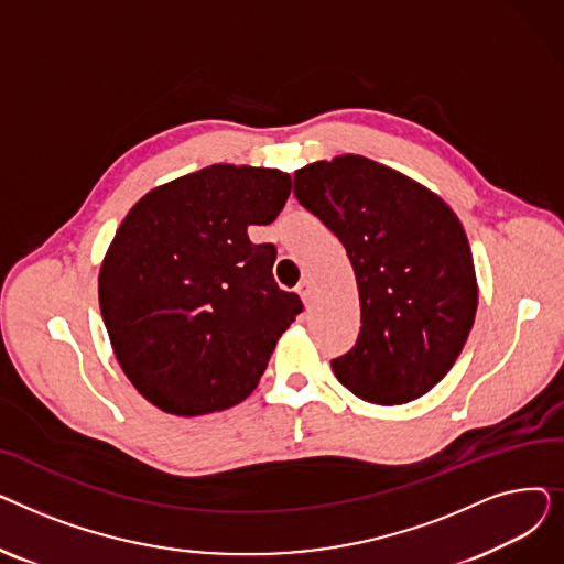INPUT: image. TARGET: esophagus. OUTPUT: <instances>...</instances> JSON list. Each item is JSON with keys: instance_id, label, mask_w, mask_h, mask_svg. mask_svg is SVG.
Instances as JSON below:
<instances>
[{"instance_id": "34e87169", "label": "esophagus", "mask_w": 564, "mask_h": 564, "mask_svg": "<svg viewBox=\"0 0 564 564\" xmlns=\"http://www.w3.org/2000/svg\"><path fill=\"white\" fill-rule=\"evenodd\" d=\"M297 294L300 297L304 300V304H308L311 300H313V283L311 281H300V285H297Z\"/></svg>"}]
</instances>
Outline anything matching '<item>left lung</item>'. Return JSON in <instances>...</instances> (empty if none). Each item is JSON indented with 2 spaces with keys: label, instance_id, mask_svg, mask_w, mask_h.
<instances>
[{
  "label": "left lung",
  "instance_id": "left-lung-1",
  "mask_svg": "<svg viewBox=\"0 0 564 564\" xmlns=\"http://www.w3.org/2000/svg\"><path fill=\"white\" fill-rule=\"evenodd\" d=\"M294 196L343 242L357 276L361 332L332 368L354 395L404 404L462 354L478 308L466 232L451 205L361 155L294 171Z\"/></svg>",
  "mask_w": 564,
  "mask_h": 564
}]
</instances>
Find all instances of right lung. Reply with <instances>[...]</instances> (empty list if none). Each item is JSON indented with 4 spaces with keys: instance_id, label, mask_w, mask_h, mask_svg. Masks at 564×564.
Instances as JSON below:
<instances>
[{
    "instance_id": "right-lung-1",
    "label": "right lung",
    "mask_w": 564,
    "mask_h": 564,
    "mask_svg": "<svg viewBox=\"0 0 564 564\" xmlns=\"http://www.w3.org/2000/svg\"><path fill=\"white\" fill-rule=\"evenodd\" d=\"M279 169L213 164L160 185L118 226L98 276L105 327L132 387L173 416L251 395L302 300L276 285L272 224L290 196Z\"/></svg>"
}]
</instances>
